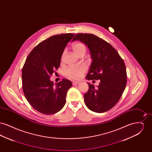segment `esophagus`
Returning <instances> with one entry per match:
<instances>
[{"label": "esophagus", "instance_id": "34e87169", "mask_svg": "<svg viewBox=\"0 0 152 152\" xmlns=\"http://www.w3.org/2000/svg\"><path fill=\"white\" fill-rule=\"evenodd\" d=\"M81 83L79 81H74L72 82L73 86H76V85H79Z\"/></svg>", "mask_w": 152, "mask_h": 152}]
</instances>
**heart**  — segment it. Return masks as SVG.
Instances as JSON below:
<instances>
[{"label":"heart","instance_id":"b5f03b06","mask_svg":"<svg viewBox=\"0 0 152 152\" xmlns=\"http://www.w3.org/2000/svg\"><path fill=\"white\" fill-rule=\"evenodd\" d=\"M72 50L75 53L79 56L83 52H86V48L85 45L81 42H76L72 45ZM64 56V52L61 55V59ZM87 67L84 65H79L68 68L65 71L66 76L72 80H79L83 76V74L86 72Z\"/></svg>","mask_w":152,"mask_h":152}]
</instances>
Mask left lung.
<instances>
[{
    "instance_id": "8db88e82",
    "label": "left lung",
    "mask_w": 152,
    "mask_h": 152,
    "mask_svg": "<svg viewBox=\"0 0 152 152\" xmlns=\"http://www.w3.org/2000/svg\"><path fill=\"white\" fill-rule=\"evenodd\" d=\"M85 44L92 62L86 79L100 80L99 86L88 83L89 89L84 96L88 108L103 113L112 108L121 98L126 85V66L117 51L104 40L91 34H78L72 39Z\"/></svg>"
}]
</instances>
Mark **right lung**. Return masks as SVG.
I'll list each match as a JSON object with an SVG mask.
<instances>
[{"mask_svg":"<svg viewBox=\"0 0 152 152\" xmlns=\"http://www.w3.org/2000/svg\"><path fill=\"white\" fill-rule=\"evenodd\" d=\"M75 34L68 33L51 36L36 46L26 58L22 68V87L29 104L39 112L52 115L63 108L68 89L69 80L56 84L51 76L60 64L61 55Z\"/></svg>","mask_w":152,"mask_h":152,"instance_id":"add662e5","label":"right lung"}]
</instances>
